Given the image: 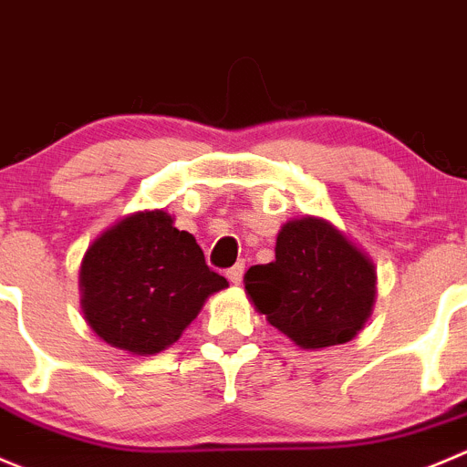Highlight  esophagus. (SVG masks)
<instances>
[{"label": "esophagus", "mask_w": 467, "mask_h": 467, "mask_svg": "<svg viewBox=\"0 0 467 467\" xmlns=\"http://www.w3.org/2000/svg\"><path fill=\"white\" fill-rule=\"evenodd\" d=\"M244 269H246V265H244V262H237V265L234 266H230L228 271H225V275H228V280L233 285H239L242 283V278H244Z\"/></svg>", "instance_id": "34e87169"}]
</instances>
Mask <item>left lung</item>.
Returning <instances> with one entry per match:
<instances>
[{
	"label": "left lung",
	"instance_id": "8db88e82",
	"mask_svg": "<svg viewBox=\"0 0 467 467\" xmlns=\"http://www.w3.org/2000/svg\"><path fill=\"white\" fill-rule=\"evenodd\" d=\"M246 292L271 326L303 348L344 344L374 306V265L328 221L283 225L275 260L246 271Z\"/></svg>",
	"mask_w": 467,
	"mask_h": 467
}]
</instances>
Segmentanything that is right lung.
Wrapping results in <instances>:
<instances>
[{
	"mask_svg": "<svg viewBox=\"0 0 467 467\" xmlns=\"http://www.w3.org/2000/svg\"><path fill=\"white\" fill-rule=\"evenodd\" d=\"M81 307L107 344L160 354L228 280L166 212H139L93 242L81 262Z\"/></svg>",
	"mask_w": 467,
	"mask_h": 467,
	"instance_id": "1",
	"label": "right lung"
}]
</instances>
